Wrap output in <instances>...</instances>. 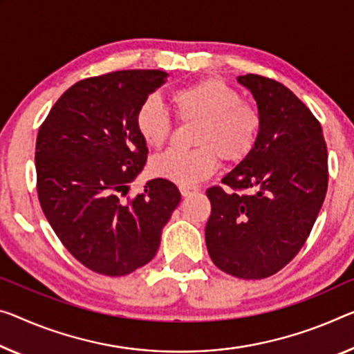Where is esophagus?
I'll return each instance as SVG.
<instances>
[{"instance_id": "obj_1", "label": "esophagus", "mask_w": 354, "mask_h": 354, "mask_svg": "<svg viewBox=\"0 0 354 354\" xmlns=\"http://www.w3.org/2000/svg\"><path fill=\"white\" fill-rule=\"evenodd\" d=\"M180 193H182L183 198H187V196H189V194L198 193V188H193V187H180Z\"/></svg>"}]
</instances>
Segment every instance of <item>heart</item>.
Here are the masks:
<instances>
[{
    "mask_svg": "<svg viewBox=\"0 0 354 354\" xmlns=\"http://www.w3.org/2000/svg\"><path fill=\"white\" fill-rule=\"evenodd\" d=\"M171 101L180 122H198L193 144L198 149L167 150L151 160L153 176L189 187L215 171L218 156L239 161L257 144L261 115L220 79H203L174 91ZM136 128L144 142L160 149L169 138L172 118L158 96L151 95L136 112Z\"/></svg>",
    "mask_w": 354,
    "mask_h": 354,
    "instance_id": "b5f03b06",
    "label": "heart"
}]
</instances>
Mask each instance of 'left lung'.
Masks as SVG:
<instances>
[{
    "mask_svg": "<svg viewBox=\"0 0 354 354\" xmlns=\"http://www.w3.org/2000/svg\"><path fill=\"white\" fill-rule=\"evenodd\" d=\"M261 115L258 140L223 183L212 187L205 243L216 268L237 279H266L304 247L328 189V149L322 124L283 84L239 75Z\"/></svg>",
    "mask_w": 354,
    "mask_h": 354,
    "instance_id": "8db88e82",
    "label": "left lung"
}]
</instances>
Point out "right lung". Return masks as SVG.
Listing matches in <instances>:
<instances>
[{"instance_id":"add662e5","label":"right lung","mask_w":354,"mask_h":354,"mask_svg":"<svg viewBox=\"0 0 354 354\" xmlns=\"http://www.w3.org/2000/svg\"><path fill=\"white\" fill-rule=\"evenodd\" d=\"M166 80L158 69L80 80L64 91L37 133L42 212L68 252L97 274L120 277L150 263L180 203L178 188L165 178L149 180L144 193L127 198L149 153L136 112Z\"/></svg>"}]
</instances>
